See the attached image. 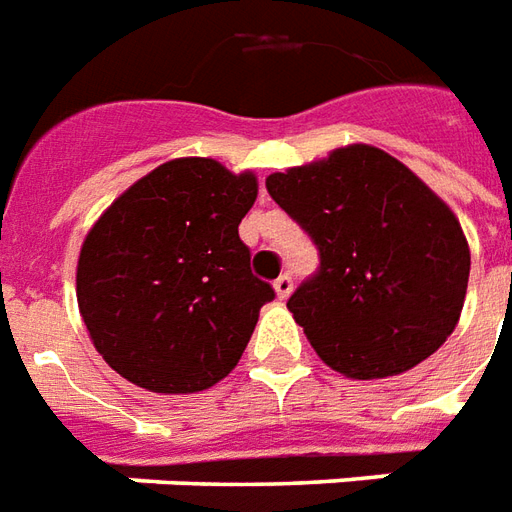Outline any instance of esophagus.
Returning a JSON list of instances; mask_svg holds the SVG:
<instances>
[{"label": "esophagus", "instance_id": "esophagus-1", "mask_svg": "<svg viewBox=\"0 0 512 512\" xmlns=\"http://www.w3.org/2000/svg\"><path fill=\"white\" fill-rule=\"evenodd\" d=\"M275 295L281 297V300H286V297L292 295V289H295V284H292V275H281V278H275Z\"/></svg>", "mask_w": 512, "mask_h": 512}]
</instances>
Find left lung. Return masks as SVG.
<instances>
[{
	"label": "left lung",
	"instance_id": "left-lung-1",
	"mask_svg": "<svg viewBox=\"0 0 512 512\" xmlns=\"http://www.w3.org/2000/svg\"><path fill=\"white\" fill-rule=\"evenodd\" d=\"M267 192L320 250L289 311L347 378L400 375L455 331L469 286L458 217L413 170L375 146L267 176Z\"/></svg>",
	"mask_w": 512,
	"mask_h": 512
}]
</instances>
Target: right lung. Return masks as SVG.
<instances>
[{
  "mask_svg": "<svg viewBox=\"0 0 512 512\" xmlns=\"http://www.w3.org/2000/svg\"><path fill=\"white\" fill-rule=\"evenodd\" d=\"M256 176L206 157L134 181L79 250L76 303L101 358L134 386L192 394L237 366L273 286L250 273L239 223Z\"/></svg>",
  "mask_w": 512,
  "mask_h": 512,
  "instance_id": "add662e5",
  "label": "right lung"
}]
</instances>
